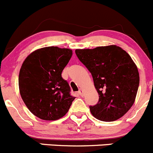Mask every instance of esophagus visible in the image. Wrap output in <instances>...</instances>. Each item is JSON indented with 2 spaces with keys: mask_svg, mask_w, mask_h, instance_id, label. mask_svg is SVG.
Here are the masks:
<instances>
[{
  "mask_svg": "<svg viewBox=\"0 0 153 153\" xmlns=\"http://www.w3.org/2000/svg\"><path fill=\"white\" fill-rule=\"evenodd\" d=\"M78 94L80 95V96H82V95H83V91L82 90V89H79V90Z\"/></svg>",
  "mask_w": 153,
  "mask_h": 153,
  "instance_id": "1",
  "label": "esophagus"
}]
</instances>
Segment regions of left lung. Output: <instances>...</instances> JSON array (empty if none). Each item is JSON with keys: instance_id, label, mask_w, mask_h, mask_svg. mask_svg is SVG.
Wrapping results in <instances>:
<instances>
[{"instance_id": "1", "label": "left lung", "mask_w": 153, "mask_h": 153, "mask_svg": "<svg viewBox=\"0 0 153 153\" xmlns=\"http://www.w3.org/2000/svg\"><path fill=\"white\" fill-rule=\"evenodd\" d=\"M79 61L91 74L99 101L90 105L95 118L105 122L123 117L134 104L139 73L131 56L116 45L75 51Z\"/></svg>"}]
</instances>
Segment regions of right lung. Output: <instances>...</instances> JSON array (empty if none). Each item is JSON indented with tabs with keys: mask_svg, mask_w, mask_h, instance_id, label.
I'll use <instances>...</instances> for the list:
<instances>
[{
	"mask_svg": "<svg viewBox=\"0 0 153 153\" xmlns=\"http://www.w3.org/2000/svg\"><path fill=\"white\" fill-rule=\"evenodd\" d=\"M72 54L71 49L47 47L33 51L24 61L19 72V91L28 109L39 118H61L75 99L62 77Z\"/></svg>",
	"mask_w": 153,
	"mask_h": 153,
	"instance_id": "right-lung-1",
	"label": "right lung"
}]
</instances>
